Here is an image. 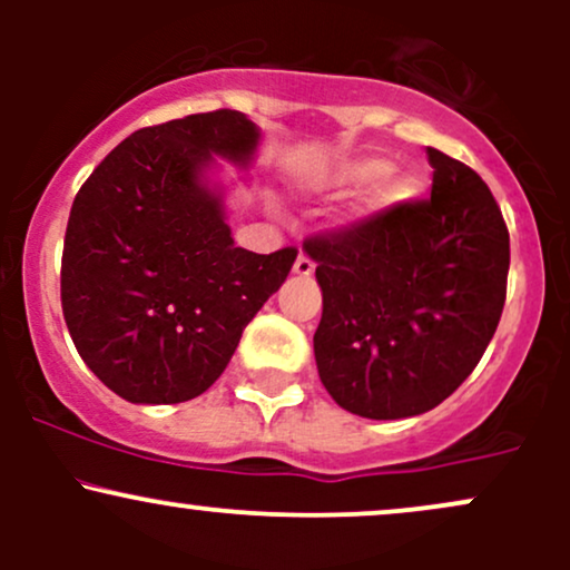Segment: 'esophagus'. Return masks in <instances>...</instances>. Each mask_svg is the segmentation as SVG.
<instances>
[{
  "label": "esophagus",
  "mask_w": 570,
  "mask_h": 570,
  "mask_svg": "<svg viewBox=\"0 0 570 570\" xmlns=\"http://www.w3.org/2000/svg\"><path fill=\"white\" fill-rule=\"evenodd\" d=\"M313 271H316V265H313V259L307 257V254H299V257L294 259V276L307 278Z\"/></svg>",
  "instance_id": "obj_1"
}]
</instances>
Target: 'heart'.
Segmentation results:
<instances>
[{"instance_id":"heart-1","label":"heart","mask_w":570,"mask_h":570,"mask_svg":"<svg viewBox=\"0 0 570 570\" xmlns=\"http://www.w3.org/2000/svg\"><path fill=\"white\" fill-rule=\"evenodd\" d=\"M313 185L330 195L367 187L353 203L351 219H375L415 200L421 193V176L412 171H394L391 160L364 155V158L345 160L343 166L318 174Z\"/></svg>"}]
</instances>
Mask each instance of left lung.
Here are the masks:
<instances>
[{"label": "left lung", "instance_id": "8db88e82", "mask_svg": "<svg viewBox=\"0 0 570 570\" xmlns=\"http://www.w3.org/2000/svg\"><path fill=\"white\" fill-rule=\"evenodd\" d=\"M431 200L307 238L324 294L313 335L324 389L343 410L396 421L434 410L495 335L509 230L480 174L426 149Z\"/></svg>", "mask_w": 570, "mask_h": 570}]
</instances>
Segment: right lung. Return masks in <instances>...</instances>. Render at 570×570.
<instances>
[{
  "label": "right lung",
  "instance_id": "right-lung-1",
  "mask_svg": "<svg viewBox=\"0 0 570 570\" xmlns=\"http://www.w3.org/2000/svg\"><path fill=\"white\" fill-rule=\"evenodd\" d=\"M259 128L244 112L141 128L71 203L61 305L90 372L134 404H179L225 372L246 324L289 276L297 248L235 246L214 158L246 168Z\"/></svg>",
  "mask_w": 570,
  "mask_h": 570
}]
</instances>
